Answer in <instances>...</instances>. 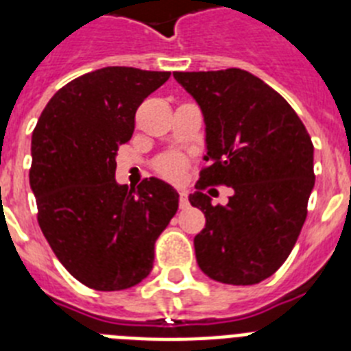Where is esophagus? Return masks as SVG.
Returning a JSON list of instances; mask_svg holds the SVG:
<instances>
[{
	"label": "esophagus",
	"instance_id": "34e87169",
	"mask_svg": "<svg viewBox=\"0 0 351 351\" xmlns=\"http://www.w3.org/2000/svg\"><path fill=\"white\" fill-rule=\"evenodd\" d=\"M179 207H181V209H188V207H190V200H188V191H184V190L179 191Z\"/></svg>",
	"mask_w": 351,
	"mask_h": 351
}]
</instances>
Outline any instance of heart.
Wrapping results in <instances>:
<instances>
[{
  "mask_svg": "<svg viewBox=\"0 0 351 351\" xmlns=\"http://www.w3.org/2000/svg\"><path fill=\"white\" fill-rule=\"evenodd\" d=\"M156 170L165 179H170V181H179L186 170V160L178 153L165 154V156H161L160 160L156 161Z\"/></svg>",
  "mask_w": 351,
  "mask_h": 351,
  "instance_id": "b5f03b06",
  "label": "heart"
}]
</instances>
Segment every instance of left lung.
<instances>
[{
    "label": "left lung",
    "instance_id": "left-lung-1",
    "mask_svg": "<svg viewBox=\"0 0 351 351\" xmlns=\"http://www.w3.org/2000/svg\"><path fill=\"white\" fill-rule=\"evenodd\" d=\"M206 123L207 167L191 206L206 216L195 235L198 267L226 285H256L274 274L297 243L315 188L313 142L280 93L241 68L173 71ZM230 185L213 206L206 185Z\"/></svg>",
    "mask_w": 351,
    "mask_h": 351
}]
</instances>
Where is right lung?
<instances>
[{
	"instance_id": "right-lung-1",
	"label": "right lung",
	"mask_w": 351,
	"mask_h": 351,
	"mask_svg": "<svg viewBox=\"0 0 351 351\" xmlns=\"http://www.w3.org/2000/svg\"><path fill=\"white\" fill-rule=\"evenodd\" d=\"M170 71L107 66L68 82L43 108L31 137L29 184L43 235L75 280L126 290L153 269L154 243L178 213L161 179L117 184L116 156L132 138L138 105Z\"/></svg>"
}]
</instances>
